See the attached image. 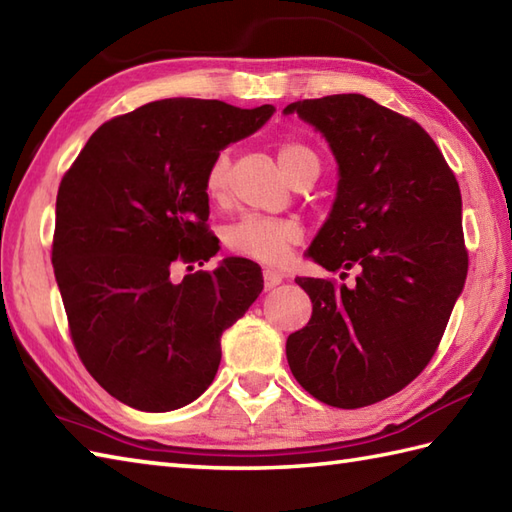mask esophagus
<instances>
[{"label": "esophagus", "instance_id": "1", "mask_svg": "<svg viewBox=\"0 0 512 512\" xmlns=\"http://www.w3.org/2000/svg\"><path fill=\"white\" fill-rule=\"evenodd\" d=\"M281 281H284V275L277 273V270H273V268H266L264 270V286H266V290L277 288Z\"/></svg>", "mask_w": 512, "mask_h": 512}]
</instances>
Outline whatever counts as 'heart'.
Returning <instances> with one entry per match:
<instances>
[{
  "label": "heart",
  "mask_w": 512,
  "mask_h": 512,
  "mask_svg": "<svg viewBox=\"0 0 512 512\" xmlns=\"http://www.w3.org/2000/svg\"><path fill=\"white\" fill-rule=\"evenodd\" d=\"M277 158L281 169L286 171L290 180L297 178V173L312 165H319V158L314 151L299 143V140H284L277 149ZM206 193L213 200H222L228 189V156L217 154L206 171L204 180ZM303 228L295 220H279V217H262V215H244L242 220L228 226L226 244L235 253L257 259V262L277 264L288 255L290 246L301 242Z\"/></svg>",
  "instance_id": "heart-1"
}]
</instances>
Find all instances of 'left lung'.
I'll return each mask as SVG.
<instances>
[{"mask_svg": "<svg viewBox=\"0 0 512 512\" xmlns=\"http://www.w3.org/2000/svg\"><path fill=\"white\" fill-rule=\"evenodd\" d=\"M284 114L321 132L339 165L308 257L325 270L358 268L354 288L295 279L312 317L288 336L290 372L325 405H374L427 367L464 288L458 180L416 121L363 94L297 101Z\"/></svg>", "mask_w": 512, "mask_h": 512, "instance_id": "left-lung-1", "label": "left lung"}]
</instances>
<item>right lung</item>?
Returning a JSON list of instances; mask_svg holds the SVG:
<instances>
[{"label": "right lung", "mask_w": 512, "mask_h": 512, "mask_svg": "<svg viewBox=\"0 0 512 512\" xmlns=\"http://www.w3.org/2000/svg\"><path fill=\"white\" fill-rule=\"evenodd\" d=\"M273 114V105L147 103L96 129L63 176L54 277L85 369L125 405L160 413L202 396L222 332L262 292V268L244 257L182 281L171 270L217 253L206 171Z\"/></svg>", "instance_id": "1"}]
</instances>
